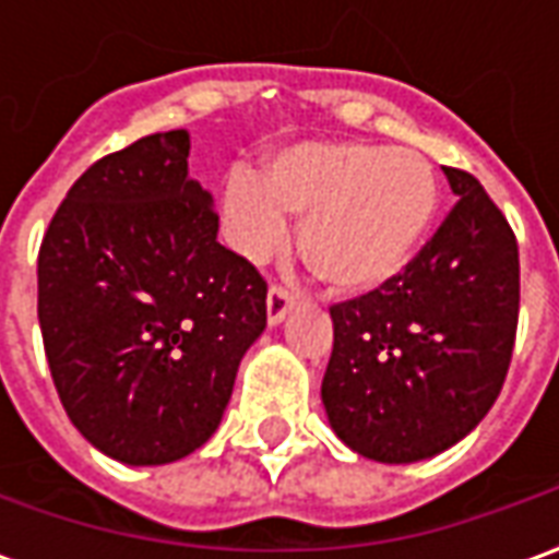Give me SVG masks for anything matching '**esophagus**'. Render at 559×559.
<instances>
[{
    "instance_id": "obj_1",
    "label": "esophagus",
    "mask_w": 559,
    "mask_h": 559,
    "mask_svg": "<svg viewBox=\"0 0 559 559\" xmlns=\"http://www.w3.org/2000/svg\"><path fill=\"white\" fill-rule=\"evenodd\" d=\"M292 307H295V295L288 288H283V285H271L267 288V324L271 328H276L292 312Z\"/></svg>"
}]
</instances>
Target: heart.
<instances>
[{
  "label": "heart",
  "mask_w": 559,
  "mask_h": 559,
  "mask_svg": "<svg viewBox=\"0 0 559 559\" xmlns=\"http://www.w3.org/2000/svg\"><path fill=\"white\" fill-rule=\"evenodd\" d=\"M441 187L431 163L378 142H297L267 154L259 178L235 169L223 217L240 252L259 259L300 217L297 250L340 295H364L405 271L426 238Z\"/></svg>",
  "instance_id": "obj_1"
}]
</instances>
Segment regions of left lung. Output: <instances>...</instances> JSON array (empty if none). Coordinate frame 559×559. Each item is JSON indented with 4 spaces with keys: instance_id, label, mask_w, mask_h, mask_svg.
Returning <instances> with one entry per match:
<instances>
[{
    "instance_id": "left-lung-1",
    "label": "left lung",
    "mask_w": 559,
    "mask_h": 559,
    "mask_svg": "<svg viewBox=\"0 0 559 559\" xmlns=\"http://www.w3.org/2000/svg\"><path fill=\"white\" fill-rule=\"evenodd\" d=\"M443 175L459 202L417 259L330 309L321 402L336 438L372 462L455 447L491 411L512 360L519 243L474 175Z\"/></svg>"
}]
</instances>
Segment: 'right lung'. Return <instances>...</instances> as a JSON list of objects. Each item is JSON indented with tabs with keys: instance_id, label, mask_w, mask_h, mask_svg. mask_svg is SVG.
Listing matches in <instances>:
<instances>
[{
	"instance_id": "1",
	"label": "right lung",
	"mask_w": 559,
	"mask_h": 559,
	"mask_svg": "<svg viewBox=\"0 0 559 559\" xmlns=\"http://www.w3.org/2000/svg\"><path fill=\"white\" fill-rule=\"evenodd\" d=\"M190 133H151L88 166L38 252L52 384L85 441L116 462L185 459L217 431L267 285L217 240L187 173Z\"/></svg>"
}]
</instances>
